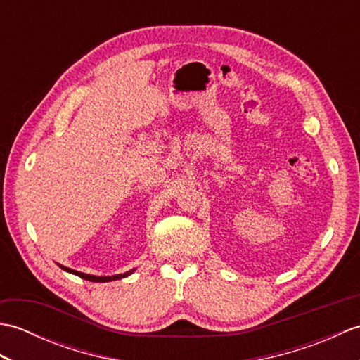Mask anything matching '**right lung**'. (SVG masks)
<instances>
[{
  "label": "right lung",
  "mask_w": 360,
  "mask_h": 360,
  "mask_svg": "<svg viewBox=\"0 0 360 360\" xmlns=\"http://www.w3.org/2000/svg\"><path fill=\"white\" fill-rule=\"evenodd\" d=\"M62 269H65L66 272H71L74 275H79L80 278H85L88 281H96V283H105V281H112V280H119V278H124L127 277V275L131 274L133 271L129 272H125V274H119V275H112V277H96V275H88V274H83V272H79V271H74V269H70V267H65V266H60Z\"/></svg>",
  "instance_id": "1"
}]
</instances>
